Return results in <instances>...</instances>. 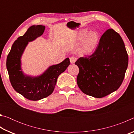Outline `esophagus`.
Instances as JSON below:
<instances>
[{"instance_id":"esophagus-1","label":"esophagus","mask_w":134,"mask_h":134,"mask_svg":"<svg viewBox=\"0 0 134 134\" xmlns=\"http://www.w3.org/2000/svg\"><path fill=\"white\" fill-rule=\"evenodd\" d=\"M76 61V58H74V57H70V62L71 63V64H73V63H75Z\"/></svg>"}]
</instances>
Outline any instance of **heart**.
Masks as SVG:
<instances>
[{"instance_id":"1","label":"heart","mask_w":134,"mask_h":134,"mask_svg":"<svg viewBox=\"0 0 134 134\" xmlns=\"http://www.w3.org/2000/svg\"><path fill=\"white\" fill-rule=\"evenodd\" d=\"M100 38V34L98 31L81 29L76 32L74 42L76 44H79V53L82 56L89 57L96 50Z\"/></svg>"}]
</instances>
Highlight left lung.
I'll return each mask as SVG.
<instances>
[{"label":"left lung","instance_id":"1","mask_svg":"<svg viewBox=\"0 0 134 134\" xmlns=\"http://www.w3.org/2000/svg\"><path fill=\"white\" fill-rule=\"evenodd\" d=\"M79 69V87L86 94L101 98L119 89L128 65L124 42L112 29L101 37L96 50L89 57H80L75 63Z\"/></svg>","mask_w":134,"mask_h":134}]
</instances>
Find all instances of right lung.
<instances>
[{"label": "right lung", "instance_id": "obj_1", "mask_svg": "<svg viewBox=\"0 0 134 134\" xmlns=\"http://www.w3.org/2000/svg\"><path fill=\"white\" fill-rule=\"evenodd\" d=\"M45 28L42 25L29 27L25 34L13 43L6 60V68L13 88L31 100H39L49 96L54 91L58 77L70 65L69 58H66L59 64L49 66L39 76L28 75L22 71L21 58L25 49L29 42L43 34Z\"/></svg>", "mask_w": 134, "mask_h": 134}]
</instances>
